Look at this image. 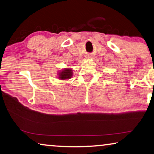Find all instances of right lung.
I'll return each mask as SVG.
<instances>
[{
  "label": "right lung",
  "mask_w": 154,
  "mask_h": 154,
  "mask_svg": "<svg viewBox=\"0 0 154 154\" xmlns=\"http://www.w3.org/2000/svg\"><path fill=\"white\" fill-rule=\"evenodd\" d=\"M73 72L71 68H64L60 70L58 73V78L61 80H66L70 79L72 77Z\"/></svg>",
  "instance_id": "obj_1"
}]
</instances>
